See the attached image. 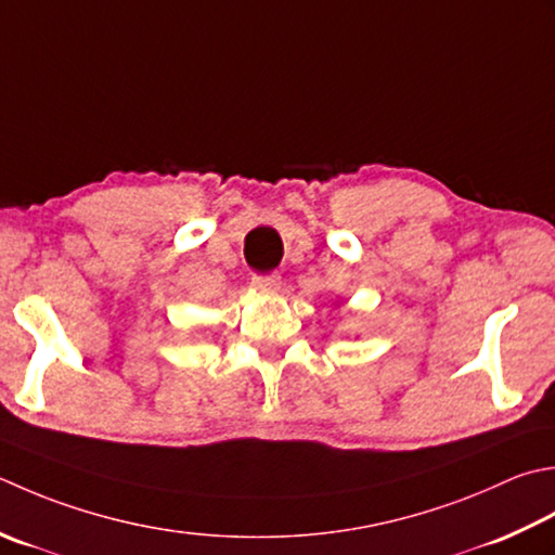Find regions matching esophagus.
Returning <instances> with one entry per match:
<instances>
[{"mask_svg": "<svg viewBox=\"0 0 555 555\" xmlns=\"http://www.w3.org/2000/svg\"><path fill=\"white\" fill-rule=\"evenodd\" d=\"M253 288L259 293H276L281 288V276L271 274V276H255L253 279Z\"/></svg>", "mask_w": 555, "mask_h": 555, "instance_id": "1", "label": "esophagus"}]
</instances>
